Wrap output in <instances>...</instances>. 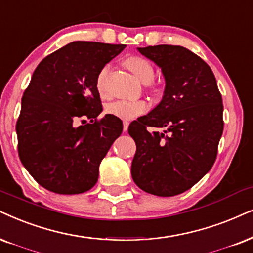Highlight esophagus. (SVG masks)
<instances>
[{
  "instance_id": "obj_1",
  "label": "esophagus",
  "mask_w": 253,
  "mask_h": 253,
  "mask_svg": "<svg viewBox=\"0 0 253 253\" xmlns=\"http://www.w3.org/2000/svg\"><path fill=\"white\" fill-rule=\"evenodd\" d=\"M123 124H124V132H126V130H127V129H128L129 123H128V121H126V120H125Z\"/></svg>"
}]
</instances>
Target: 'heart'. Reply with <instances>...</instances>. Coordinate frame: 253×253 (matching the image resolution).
<instances>
[{
    "label": "heart",
    "mask_w": 253,
    "mask_h": 253,
    "mask_svg": "<svg viewBox=\"0 0 253 253\" xmlns=\"http://www.w3.org/2000/svg\"><path fill=\"white\" fill-rule=\"evenodd\" d=\"M125 65L142 83H150L154 78V66L148 59L143 58V57L130 56L125 60ZM110 71L111 65L106 64L97 76V89L101 95L106 93V82ZM147 108H148V105L143 100H117L107 104L105 107V112L110 116L120 118L123 120H132L145 113Z\"/></svg>",
    "instance_id": "heart-1"
}]
</instances>
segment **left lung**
Returning <instances> with one entry per match:
<instances>
[{
  "mask_svg": "<svg viewBox=\"0 0 253 253\" xmlns=\"http://www.w3.org/2000/svg\"><path fill=\"white\" fill-rule=\"evenodd\" d=\"M161 68L162 100L128 127L136 143L132 177L140 189L175 196L190 189L215 164L223 134V103L215 76L204 60L180 45L139 47ZM148 126L162 129L150 133Z\"/></svg>",
  "mask_w": 253,
  "mask_h": 253,
  "instance_id": "obj_1",
  "label": "left lung"
}]
</instances>
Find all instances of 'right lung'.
<instances>
[{"mask_svg":"<svg viewBox=\"0 0 253 253\" xmlns=\"http://www.w3.org/2000/svg\"><path fill=\"white\" fill-rule=\"evenodd\" d=\"M125 47L72 42L46 56L34 71L22 97L16 133L21 162L45 189L75 195L97 183L99 165L123 132L119 118L106 114L98 119L103 106L97 76ZM78 120L81 126L75 125Z\"/></svg>","mask_w":253,"mask_h":253,"instance_id":"add662e5","label":"right lung"}]
</instances>
